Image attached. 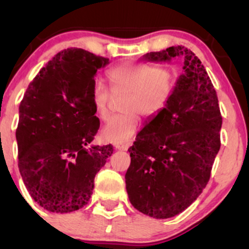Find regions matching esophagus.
Masks as SVG:
<instances>
[{"label": "esophagus", "mask_w": 249, "mask_h": 249, "mask_svg": "<svg viewBox=\"0 0 249 249\" xmlns=\"http://www.w3.org/2000/svg\"><path fill=\"white\" fill-rule=\"evenodd\" d=\"M115 148H116V150H119V151H127L128 144H116Z\"/></svg>", "instance_id": "obj_1"}]
</instances>
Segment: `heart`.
Instances as JSON below:
<instances>
[{
	"label": "heart",
	"instance_id": "b5f03b06",
	"mask_svg": "<svg viewBox=\"0 0 249 249\" xmlns=\"http://www.w3.org/2000/svg\"><path fill=\"white\" fill-rule=\"evenodd\" d=\"M111 93L97 83L92 89L93 110L99 119H107L113 97H123L124 113L112 117L103 127L104 142L122 144L130 141L138 130L139 113L151 117L166 107L173 95L177 72L168 67H152L139 63H125L108 70Z\"/></svg>",
	"mask_w": 249,
	"mask_h": 249
}]
</instances>
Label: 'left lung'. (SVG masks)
<instances>
[{"label": "left lung", "mask_w": 249, "mask_h": 249, "mask_svg": "<svg viewBox=\"0 0 249 249\" xmlns=\"http://www.w3.org/2000/svg\"><path fill=\"white\" fill-rule=\"evenodd\" d=\"M182 58L166 107L146 122L128 148L125 174L132 206L151 218L181 213L201 194L220 150L222 117L218 96L200 59L187 48L147 53L142 61L170 63Z\"/></svg>", "instance_id": "obj_1"}]
</instances>
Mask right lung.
<instances>
[{
	"instance_id": "right-lung-1",
	"label": "right lung",
	"mask_w": 249,
	"mask_h": 249,
	"mask_svg": "<svg viewBox=\"0 0 249 249\" xmlns=\"http://www.w3.org/2000/svg\"><path fill=\"white\" fill-rule=\"evenodd\" d=\"M108 59L78 48L63 50L42 68L19 104L18 168L39 206L69 213L88 204L97 172L112 145H88L99 128L92 89Z\"/></svg>"
}]
</instances>
